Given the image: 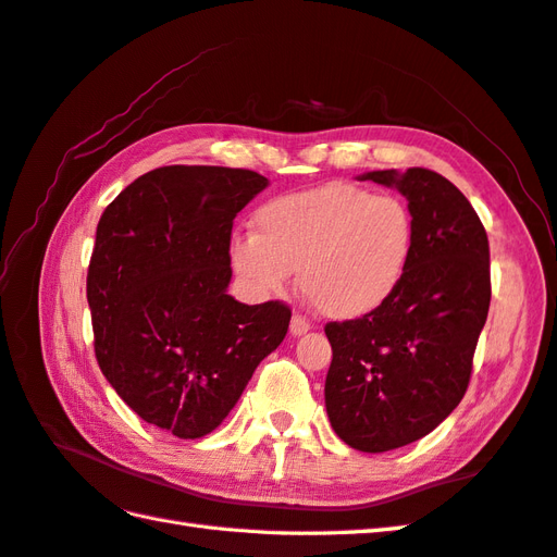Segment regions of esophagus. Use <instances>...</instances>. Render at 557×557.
I'll return each mask as SVG.
<instances>
[{"label":"esophagus","instance_id":"1","mask_svg":"<svg viewBox=\"0 0 557 557\" xmlns=\"http://www.w3.org/2000/svg\"><path fill=\"white\" fill-rule=\"evenodd\" d=\"M309 329H311V323H309L305 317L295 314V317L290 319V333H293V335H305Z\"/></svg>","mask_w":557,"mask_h":557}]
</instances>
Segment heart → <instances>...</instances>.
<instances>
[{
  "label": "heart",
  "mask_w": 557,
  "mask_h": 557,
  "mask_svg": "<svg viewBox=\"0 0 557 557\" xmlns=\"http://www.w3.org/2000/svg\"><path fill=\"white\" fill-rule=\"evenodd\" d=\"M416 246L409 202L329 182L269 200L255 214V236L234 238L228 257L257 297L281 295L293 271L321 314L359 319L397 293Z\"/></svg>",
  "instance_id": "1"
}]
</instances>
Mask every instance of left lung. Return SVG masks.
<instances>
[{"instance_id": "8db88e82", "label": "left lung", "mask_w": 557, "mask_h": 557, "mask_svg": "<svg viewBox=\"0 0 557 557\" xmlns=\"http://www.w3.org/2000/svg\"><path fill=\"white\" fill-rule=\"evenodd\" d=\"M359 180L406 196L416 246L383 307L325 323V411L351 449L383 454L430 435L463 399L490 314V240L470 200L437 172L377 170Z\"/></svg>"}]
</instances>
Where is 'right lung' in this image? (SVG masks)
Returning a JSON list of instances; mask_svg holds the SVG:
<instances>
[{"instance_id":"obj_1","label":"right lung","mask_w":557,"mask_h":557,"mask_svg":"<svg viewBox=\"0 0 557 557\" xmlns=\"http://www.w3.org/2000/svg\"><path fill=\"white\" fill-rule=\"evenodd\" d=\"M267 184L252 170L158 168L99 220L87 271L94 351L120 399L180 440L220 425L288 333V305L226 293L234 216Z\"/></svg>"}]
</instances>
